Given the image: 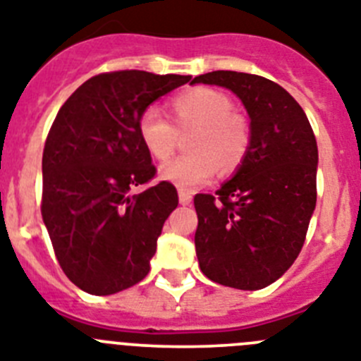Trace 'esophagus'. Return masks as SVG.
Masks as SVG:
<instances>
[{"label":"esophagus","mask_w":361,"mask_h":361,"mask_svg":"<svg viewBox=\"0 0 361 361\" xmlns=\"http://www.w3.org/2000/svg\"><path fill=\"white\" fill-rule=\"evenodd\" d=\"M192 202V194L187 192V190H180V203L181 205H189Z\"/></svg>","instance_id":"34e87169"}]
</instances>
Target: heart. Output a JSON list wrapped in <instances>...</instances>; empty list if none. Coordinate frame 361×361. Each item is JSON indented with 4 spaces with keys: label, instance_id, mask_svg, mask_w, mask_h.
I'll return each mask as SVG.
<instances>
[{
    "label": "heart",
    "instance_id": "b5f03b06",
    "mask_svg": "<svg viewBox=\"0 0 361 361\" xmlns=\"http://www.w3.org/2000/svg\"><path fill=\"white\" fill-rule=\"evenodd\" d=\"M233 111L234 103L227 94L196 87L172 98L174 125L154 109L143 112L137 120V137L150 158L165 161L176 149L178 133L196 128L189 142L192 154L176 158L159 171L163 180L189 192L214 180L218 165L224 172H231L245 158L249 127Z\"/></svg>",
    "mask_w": 361,
    "mask_h": 361
}]
</instances>
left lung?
I'll return each instance as SVG.
<instances>
[{
    "instance_id": "left-lung-1",
    "label": "left lung",
    "mask_w": 361,
    "mask_h": 361,
    "mask_svg": "<svg viewBox=\"0 0 361 361\" xmlns=\"http://www.w3.org/2000/svg\"><path fill=\"white\" fill-rule=\"evenodd\" d=\"M192 83L233 90L250 118V143L216 196L196 194V256L209 280L241 290L274 283L294 263L316 207L318 145L305 112L267 78L214 71Z\"/></svg>"
}]
</instances>
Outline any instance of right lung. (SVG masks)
I'll return each instance as SVG.
<instances>
[{"mask_svg":"<svg viewBox=\"0 0 361 361\" xmlns=\"http://www.w3.org/2000/svg\"><path fill=\"white\" fill-rule=\"evenodd\" d=\"M190 76L103 72L72 92L43 149L42 216L68 280L89 294L120 293L150 271L163 224L178 207L137 137L147 106Z\"/></svg>","mask_w":361,"mask_h":361,"instance_id":"right-lung-1","label":"right lung"}]
</instances>
